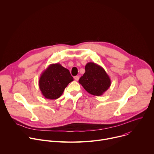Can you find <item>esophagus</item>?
I'll return each mask as SVG.
<instances>
[{"mask_svg":"<svg viewBox=\"0 0 154 154\" xmlns=\"http://www.w3.org/2000/svg\"><path fill=\"white\" fill-rule=\"evenodd\" d=\"M74 79H75V81H78L79 79V76H75V77H74Z\"/></svg>","mask_w":154,"mask_h":154,"instance_id":"1","label":"esophagus"}]
</instances>
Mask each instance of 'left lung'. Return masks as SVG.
Returning a JSON list of instances; mask_svg holds the SVG:
<instances>
[{
    "label": "left lung",
    "instance_id": "8db88e82",
    "mask_svg": "<svg viewBox=\"0 0 154 154\" xmlns=\"http://www.w3.org/2000/svg\"><path fill=\"white\" fill-rule=\"evenodd\" d=\"M79 82L91 94L100 96L111 85V80L105 69L99 64L90 62L85 66V72Z\"/></svg>",
    "mask_w": 154,
    "mask_h": 154
}]
</instances>
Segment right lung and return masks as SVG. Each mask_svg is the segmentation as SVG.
I'll return each mask as SVG.
<instances>
[{
    "instance_id": "right-lung-1",
    "label": "right lung",
    "mask_w": 154,
    "mask_h": 154,
    "mask_svg": "<svg viewBox=\"0 0 154 154\" xmlns=\"http://www.w3.org/2000/svg\"><path fill=\"white\" fill-rule=\"evenodd\" d=\"M73 80L68 69L60 63L51 64L41 74L39 87L44 97L54 100L60 97L65 88Z\"/></svg>"
}]
</instances>
